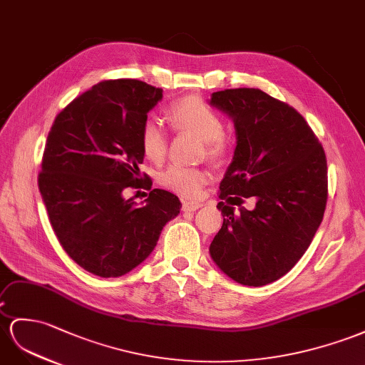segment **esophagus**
Instances as JSON below:
<instances>
[{
    "label": "esophagus",
    "instance_id": "1",
    "mask_svg": "<svg viewBox=\"0 0 365 365\" xmlns=\"http://www.w3.org/2000/svg\"><path fill=\"white\" fill-rule=\"evenodd\" d=\"M202 207L200 202H183L182 210L183 211H195Z\"/></svg>",
    "mask_w": 365,
    "mask_h": 365
}]
</instances>
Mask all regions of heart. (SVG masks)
Segmentation results:
<instances>
[{
  "label": "heart",
  "mask_w": 365,
  "mask_h": 365,
  "mask_svg": "<svg viewBox=\"0 0 365 365\" xmlns=\"http://www.w3.org/2000/svg\"><path fill=\"white\" fill-rule=\"evenodd\" d=\"M166 114L177 133H190L202 140L208 157L220 160L231 153L232 138L223 130L222 115L202 98L190 96L173 101ZM140 146L151 162H162L165 158L168 135L155 120L149 118L140 128ZM160 182L165 188L185 197H195L208 182V173L199 168L173 165L162 174Z\"/></svg>",
  "instance_id": "1"
}]
</instances>
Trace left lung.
I'll use <instances>...</instances> for the list:
<instances>
[{
  "instance_id": "8db88e82",
  "label": "left lung",
  "mask_w": 365,
  "mask_h": 365,
  "mask_svg": "<svg viewBox=\"0 0 365 365\" xmlns=\"http://www.w3.org/2000/svg\"><path fill=\"white\" fill-rule=\"evenodd\" d=\"M211 105L232 118L237 137L220 183L223 223L211 257L242 285L272 284L297 264L321 225L329 197L325 151L294 108L264 91L212 92ZM242 197H253L257 208L242 207Z\"/></svg>"
}]
</instances>
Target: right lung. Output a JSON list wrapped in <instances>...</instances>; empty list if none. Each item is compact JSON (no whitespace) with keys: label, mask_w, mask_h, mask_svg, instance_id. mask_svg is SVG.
<instances>
[{"label":"right lung","mask_w":365,"mask_h":365,"mask_svg":"<svg viewBox=\"0 0 365 365\" xmlns=\"http://www.w3.org/2000/svg\"><path fill=\"white\" fill-rule=\"evenodd\" d=\"M163 91L133 78L105 80L73 98L46 140L38 188L52 230L68 256L100 277L129 273L153 253L177 195L152 190L143 207L126 187L151 189L140 175V128Z\"/></svg>","instance_id":"obj_1"}]
</instances>
